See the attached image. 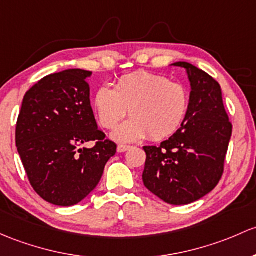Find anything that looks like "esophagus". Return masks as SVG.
<instances>
[{
  "instance_id": "1",
  "label": "esophagus",
  "mask_w": 256,
  "mask_h": 256,
  "mask_svg": "<svg viewBox=\"0 0 256 256\" xmlns=\"http://www.w3.org/2000/svg\"><path fill=\"white\" fill-rule=\"evenodd\" d=\"M128 148H130V146H126V144H119L116 150L119 153H122V152H126Z\"/></svg>"
}]
</instances>
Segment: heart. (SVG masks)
Returning <instances> with one entry per match:
<instances>
[{"label": "heart", "instance_id": "1", "mask_svg": "<svg viewBox=\"0 0 256 256\" xmlns=\"http://www.w3.org/2000/svg\"><path fill=\"white\" fill-rule=\"evenodd\" d=\"M189 103L185 86L150 72L122 76L115 88L102 86L93 98L94 112L103 128H116L128 112L132 116L112 134L120 142L138 141L148 135L160 141L172 136L184 122Z\"/></svg>", "mask_w": 256, "mask_h": 256}]
</instances>
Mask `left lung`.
I'll use <instances>...</instances> for the list:
<instances>
[{
  "label": "left lung",
  "mask_w": 256,
  "mask_h": 256,
  "mask_svg": "<svg viewBox=\"0 0 256 256\" xmlns=\"http://www.w3.org/2000/svg\"><path fill=\"white\" fill-rule=\"evenodd\" d=\"M172 66L185 68L190 80V103L182 128L160 147L144 146V184L170 205H188L211 192L223 174L232 124L223 106L216 80L189 62Z\"/></svg>",
  "instance_id": "8db88e82"
}]
</instances>
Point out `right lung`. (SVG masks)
Segmentation results:
<instances>
[{"mask_svg": "<svg viewBox=\"0 0 256 256\" xmlns=\"http://www.w3.org/2000/svg\"><path fill=\"white\" fill-rule=\"evenodd\" d=\"M74 68L49 74L26 93L16 146L32 186L56 206H74L96 189L116 144L96 125L87 78ZM96 140L88 149L84 144Z\"/></svg>", "mask_w": 256, "mask_h": 256, "instance_id": "add662e5", "label": "right lung"}]
</instances>
